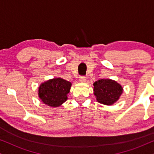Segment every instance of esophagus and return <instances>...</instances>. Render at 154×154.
I'll use <instances>...</instances> for the list:
<instances>
[{"label": "esophagus", "mask_w": 154, "mask_h": 154, "mask_svg": "<svg viewBox=\"0 0 154 154\" xmlns=\"http://www.w3.org/2000/svg\"><path fill=\"white\" fill-rule=\"evenodd\" d=\"M79 81L82 83H85L87 82V77H80V78H79Z\"/></svg>", "instance_id": "1"}]
</instances>
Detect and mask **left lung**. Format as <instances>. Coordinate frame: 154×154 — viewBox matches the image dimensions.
Wrapping results in <instances>:
<instances>
[{
    "mask_svg": "<svg viewBox=\"0 0 154 154\" xmlns=\"http://www.w3.org/2000/svg\"><path fill=\"white\" fill-rule=\"evenodd\" d=\"M94 94L100 104L111 106L119 100L123 92L119 83L110 79H100L93 84Z\"/></svg>",
    "mask_w": 154,
    "mask_h": 154,
    "instance_id": "left-lung-1",
    "label": "left lung"
}]
</instances>
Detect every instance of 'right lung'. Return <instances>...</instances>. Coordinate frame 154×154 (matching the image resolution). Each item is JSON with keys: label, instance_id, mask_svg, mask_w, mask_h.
I'll use <instances>...</instances> for the list:
<instances>
[{"label": "right lung", "instance_id": "obj_1", "mask_svg": "<svg viewBox=\"0 0 154 154\" xmlns=\"http://www.w3.org/2000/svg\"><path fill=\"white\" fill-rule=\"evenodd\" d=\"M72 83L61 77L48 79L38 87V97L43 104L52 107L61 106L67 100Z\"/></svg>", "mask_w": 154, "mask_h": 154}]
</instances>
